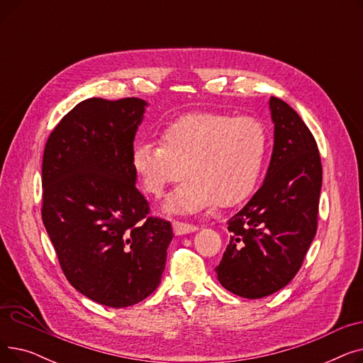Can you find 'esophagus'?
I'll list each match as a JSON object with an SVG mask.
<instances>
[{
  "label": "esophagus",
  "instance_id": "obj_1",
  "mask_svg": "<svg viewBox=\"0 0 363 363\" xmlns=\"http://www.w3.org/2000/svg\"><path fill=\"white\" fill-rule=\"evenodd\" d=\"M172 226H174V233H175L177 235L189 234V233H194V231H197V230H199L197 225L186 223V222H181V220H174V222H172Z\"/></svg>",
  "mask_w": 363,
  "mask_h": 363
}]
</instances>
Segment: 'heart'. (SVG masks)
<instances>
[{
    "label": "heart",
    "mask_w": 363,
    "mask_h": 363,
    "mask_svg": "<svg viewBox=\"0 0 363 363\" xmlns=\"http://www.w3.org/2000/svg\"><path fill=\"white\" fill-rule=\"evenodd\" d=\"M159 144L133 145V170L144 191L157 199L185 175L188 181L166 206L193 213L216 203L231 207L249 197L260 178L269 137L253 116L194 111L166 125Z\"/></svg>",
    "instance_id": "1"
}]
</instances>
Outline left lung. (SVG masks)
Instances as JSON below:
<instances>
[{
    "instance_id": "1",
    "label": "left lung",
    "mask_w": 363,
    "mask_h": 363,
    "mask_svg": "<svg viewBox=\"0 0 363 363\" xmlns=\"http://www.w3.org/2000/svg\"><path fill=\"white\" fill-rule=\"evenodd\" d=\"M275 144L263 185L228 220L230 244L216 266L228 291L262 298L300 271L318 230L322 163L311 129L297 111L271 97Z\"/></svg>"
}]
</instances>
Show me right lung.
Returning a JSON list of instances; mask_svg holds the SVG:
<instances>
[{"instance_id": "obj_1", "label": "right lung", "mask_w": 363, "mask_h": 363, "mask_svg": "<svg viewBox=\"0 0 363 363\" xmlns=\"http://www.w3.org/2000/svg\"><path fill=\"white\" fill-rule=\"evenodd\" d=\"M144 106L133 97L79 103L52 129L43 157L41 215L60 268L108 308L132 306L159 287L174 238L135 186Z\"/></svg>"}]
</instances>
